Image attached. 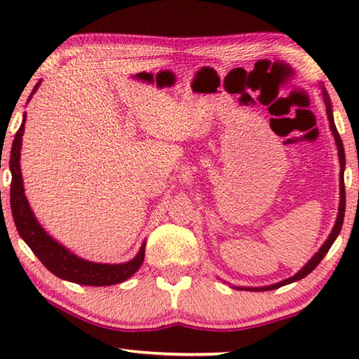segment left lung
<instances>
[{"instance_id": "obj_1", "label": "left lung", "mask_w": 359, "mask_h": 359, "mask_svg": "<svg viewBox=\"0 0 359 359\" xmlns=\"http://www.w3.org/2000/svg\"><path fill=\"white\" fill-rule=\"evenodd\" d=\"M321 88V98H323L325 102V107H326V115H327V120H330V128L331 133L334 136V141H336V147H337V156H339V165H340V172H339V209H337V217H336V222H334V226L331 229L330 236H327V239L323 242V245L318 248V252L313 255V257L307 261L306 264H304L299 271L296 272L294 276H291L288 278H285V280H280L277 283H272V285H266V287H239V285H231L228 283L231 288L234 290H241V291H269V290H277L280 287H285V285H290L293 282L301 280L306 276L311 274V272L315 269L320 264V261L325 258V255L330 252L331 245L334 244V241L337 239V236L340 233V229H342V223H344V217H345V185H344V171H345V150H344V144H342V139H340L337 128H336V123H334V115H332V104H331V100H330V95H327L326 90L323 87Z\"/></svg>"}]
</instances>
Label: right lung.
I'll list each match as a JSON object with an SVG mask.
<instances>
[{
	"label": "right lung",
	"instance_id": "obj_1",
	"mask_svg": "<svg viewBox=\"0 0 359 359\" xmlns=\"http://www.w3.org/2000/svg\"><path fill=\"white\" fill-rule=\"evenodd\" d=\"M41 82L36 83L33 93L29 95L28 101L36 93V90ZM27 114H23L22 125L12 142L9 169L12 174L11 184V210L14 217V223L19 231L20 238L25 241V244L32 248L33 253L39 258L53 276H57L63 280H68L79 285H88V287H107V285H117L135 274L142 266L145 257V241L141 248L136 253L135 258H131L126 263L107 264V263H95V261L83 259L72 253L69 248L60 244L58 241L52 238L47 231L41 226V223L36 218L34 212L29 205L25 196V187H23V177L20 169V151H22V136L25 133Z\"/></svg>",
	"mask_w": 359,
	"mask_h": 359
}]
</instances>
